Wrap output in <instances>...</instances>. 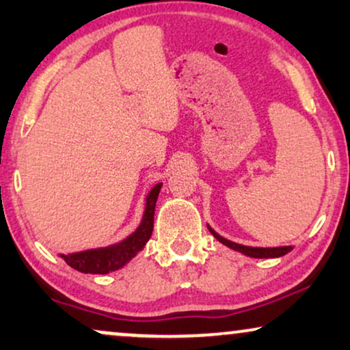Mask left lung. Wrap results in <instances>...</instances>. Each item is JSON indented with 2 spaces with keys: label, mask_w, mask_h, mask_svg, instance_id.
I'll use <instances>...</instances> for the list:
<instances>
[{
  "label": "left lung",
  "mask_w": 350,
  "mask_h": 350,
  "mask_svg": "<svg viewBox=\"0 0 350 350\" xmlns=\"http://www.w3.org/2000/svg\"><path fill=\"white\" fill-rule=\"evenodd\" d=\"M208 231L212 232V236L217 239L218 242H221L223 245H226L229 248H232V250H236L239 253H242V255L245 256H250V258H279V256H284L286 253L293 250V247L291 245H285V247H247V245H242V243H236L232 241H228V239H224L223 236H219V234L215 231L213 228H210L207 224Z\"/></svg>",
  "instance_id": "8db88e82"
}]
</instances>
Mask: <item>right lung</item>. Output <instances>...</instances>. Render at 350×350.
I'll list each match as a JSON object with an SVG mask.
<instances>
[{
  "label": "right lung",
  "mask_w": 350,
  "mask_h": 350,
  "mask_svg": "<svg viewBox=\"0 0 350 350\" xmlns=\"http://www.w3.org/2000/svg\"><path fill=\"white\" fill-rule=\"evenodd\" d=\"M162 183H157L150 189L145 198V210H143L142 221L135 231L129 234L126 239L108 247L89 248V250L75 253H60V258L73 269L84 272V274H108L121 269L132 258H135L152 234V223H154L156 200L159 196Z\"/></svg>",
  "instance_id": "right-lung-1"
}]
</instances>
